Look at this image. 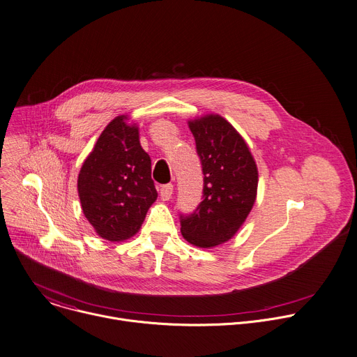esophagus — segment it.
<instances>
[{
  "label": "esophagus",
  "instance_id": "esophagus-1",
  "mask_svg": "<svg viewBox=\"0 0 357 357\" xmlns=\"http://www.w3.org/2000/svg\"><path fill=\"white\" fill-rule=\"evenodd\" d=\"M172 193H174V185L172 183L162 185L161 189H160V196H161L162 200H169L172 197Z\"/></svg>",
  "mask_w": 357,
  "mask_h": 357
}]
</instances>
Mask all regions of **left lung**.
Here are the masks:
<instances>
[{
    "mask_svg": "<svg viewBox=\"0 0 357 357\" xmlns=\"http://www.w3.org/2000/svg\"><path fill=\"white\" fill-rule=\"evenodd\" d=\"M203 169V200L181 219L183 238L200 248L229 241L243 226L257 197L259 169L240 132L222 116L188 121Z\"/></svg>",
    "mask_w": 357,
    "mask_h": 357,
    "instance_id": "8db88e82",
    "label": "left lung"
}]
</instances>
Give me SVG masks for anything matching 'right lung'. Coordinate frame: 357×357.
Returning <instances> with one entry per match:
<instances>
[{
  "mask_svg": "<svg viewBox=\"0 0 357 357\" xmlns=\"http://www.w3.org/2000/svg\"><path fill=\"white\" fill-rule=\"evenodd\" d=\"M77 192L84 218L101 238L124 241L141 229L158 193L138 126L127 114L112 120L97 138L80 168Z\"/></svg>",
  "mask_w": 357,
  "mask_h": 357,
  "instance_id": "obj_1",
  "label": "right lung"
}]
</instances>
